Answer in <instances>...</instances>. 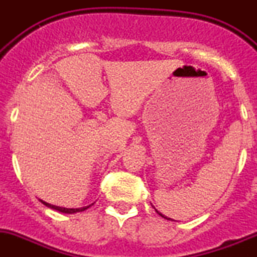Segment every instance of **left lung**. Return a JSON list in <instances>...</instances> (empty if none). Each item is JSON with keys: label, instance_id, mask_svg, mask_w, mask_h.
<instances>
[{"label": "left lung", "instance_id": "obj_1", "mask_svg": "<svg viewBox=\"0 0 257 257\" xmlns=\"http://www.w3.org/2000/svg\"><path fill=\"white\" fill-rule=\"evenodd\" d=\"M156 212H158V211H156ZM158 213H159V212H158ZM159 215H160V216H162V217H164V218H167V220H171V218H168V217H167V216H164V215H162V213H159Z\"/></svg>", "mask_w": 257, "mask_h": 257}]
</instances>
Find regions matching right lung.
Instances as JSON below:
<instances>
[{"mask_svg":"<svg viewBox=\"0 0 257 257\" xmlns=\"http://www.w3.org/2000/svg\"><path fill=\"white\" fill-rule=\"evenodd\" d=\"M44 204H45L46 207H49V208H53V209H57V211L59 212H63V213H76V212H82L85 211V209H88L89 207H82V208H64V207H58V206H53V204H49V203L46 202H42Z\"/></svg>","mask_w":257,"mask_h":257,"instance_id":"1","label":"right lung"}]
</instances>
